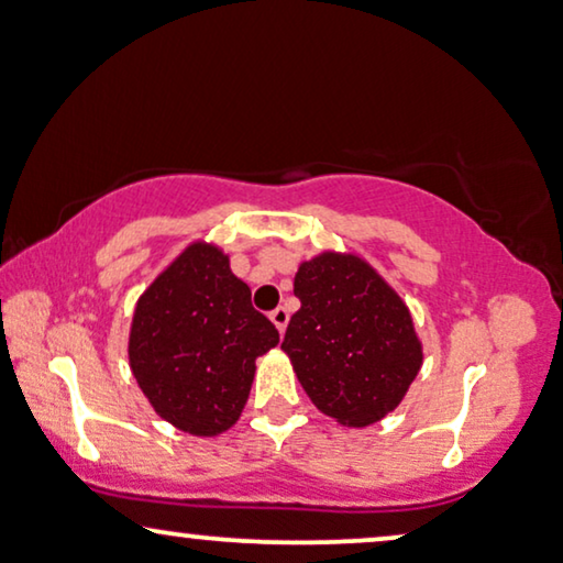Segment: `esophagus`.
Instances as JSON below:
<instances>
[{
	"instance_id": "34e87169",
	"label": "esophagus",
	"mask_w": 563,
	"mask_h": 563,
	"mask_svg": "<svg viewBox=\"0 0 563 563\" xmlns=\"http://www.w3.org/2000/svg\"><path fill=\"white\" fill-rule=\"evenodd\" d=\"M268 318H272V323L276 325V331H279V333L287 331V323H289V310L287 308H276Z\"/></svg>"
}]
</instances>
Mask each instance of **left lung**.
<instances>
[{
  "label": "left lung",
  "instance_id": "1",
  "mask_svg": "<svg viewBox=\"0 0 563 563\" xmlns=\"http://www.w3.org/2000/svg\"><path fill=\"white\" fill-rule=\"evenodd\" d=\"M302 302L282 352L318 411L369 427L396 411L424 364L404 297L356 253L320 251L295 274Z\"/></svg>",
  "mask_w": 563,
  "mask_h": 563
}]
</instances>
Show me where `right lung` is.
Masks as SVG:
<instances>
[{
    "instance_id": "obj_1",
    "label": "right lung",
    "mask_w": 563,
    "mask_h": 563,
    "mask_svg": "<svg viewBox=\"0 0 563 563\" xmlns=\"http://www.w3.org/2000/svg\"><path fill=\"white\" fill-rule=\"evenodd\" d=\"M276 344L279 331L253 310L230 255L194 240L139 295L126 352L159 419L186 434L219 437L243 413L255 360Z\"/></svg>"
}]
</instances>
